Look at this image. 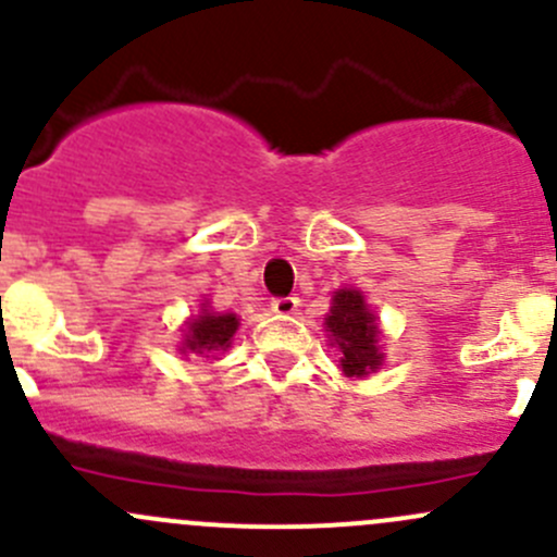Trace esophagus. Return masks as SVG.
<instances>
[{
	"instance_id": "1",
	"label": "esophagus",
	"mask_w": 557,
	"mask_h": 557,
	"mask_svg": "<svg viewBox=\"0 0 557 557\" xmlns=\"http://www.w3.org/2000/svg\"><path fill=\"white\" fill-rule=\"evenodd\" d=\"M299 296H280V299L272 301V312L283 314V318H288V314H294L299 310Z\"/></svg>"
}]
</instances>
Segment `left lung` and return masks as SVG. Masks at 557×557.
I'll return each instance as SVG.
<instances>
[{
  "label": "left lung",
  "mask_w": 557,
  "mask_h": 557,
  "mask_svg": "<svg viewBox=\"0 0 557 557\" xmlns=\"http://www.w3.org/2000/svg\"><path fill=\"white\" fill-rule=\"evenodd\" d=\"M325 331H331L334 342L339 345L342 372L350 377L374 372L383 363V352L377 350L380 329L358 290H336L334 307L325 318Z\"/></svg>",
  "instance_id": "1"
}]
</instances>
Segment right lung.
I'll use <instances>...</instances> for the list:
<instances>
[{"mask_svg": "<svg viewBox=\"0 0 557 557\" xmlns=\"http://www.w3.org/2000/svg\"><path fill=\"white\" fill-rule=\"evenodd\" d=\"M239 320L237 314H218V312H201L194 323L188 325L185 334V350L194 352H212L223 350L232 345V336L237 331Z\"/></svg>", "mask_w": 557, "mask_h": 557, "instance_id": "obj_1", "label": "right lung"}]
</instances>
